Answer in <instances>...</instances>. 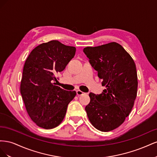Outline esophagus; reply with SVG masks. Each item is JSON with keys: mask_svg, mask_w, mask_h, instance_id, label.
<instances>
[{"mask_svg": "<svg viewBox=\"0 0 157 157\" xmlns=\"http://www.w3.org/2000/svg\"><path fill=\"white\" fill-rule=\"evenodd\" d=\"M77 96H82V95L84 94V93L82 91H80V90H77Z\"/></svg>", "mask_w": 157, "mask_h": 157, "instance_id": "34e87169", "label": "esophagus"}]
</instances>
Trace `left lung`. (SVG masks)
Instances as JSON below:
<instances>
[{
	"label": "left lung",
	"mask_w": 157,
	"mask_h": 157,
	"mask_svg": "<svg viewBox=\"0 0 157 157\" xmlns=\"http://www.w3.org/2000/svg\"><path fill=\"white\" fill-rule=\"evenodd\" d=\"M105 89L99 95L90 93L85 108L91 124L101 132L119 127L134 107L137 92L136 64L131 56L115 42L83 50Z\"/></svg>",
	"instance_id": "obj_1"
}]
</instances>
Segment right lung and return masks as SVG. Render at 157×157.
<instances>
[{
	"mask_svg": "<svg viewBox=\"0 0 157 157\" xmlns=\"http://www.w3.org/2000/svg\"><path fill=\"white\" fill-rule=\"evenodd\" d=\"M75 52V47L55 40L37 46L27 57L20 92L28 115L38 126L52 129L59 126L77 94L53 83L56 75L65 69Z\"/></svg>",
	"mask_w": 157,
	"mask_h": 157,
	"instance_id": "1",
	"label": "right lung"
}]
</instances>
